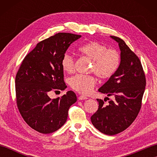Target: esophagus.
Listing matches in <instances>:
<instances>
[{
	"label": "esophagus",
	"mask_w": 157,
	"mask_h": 157,
	"mask_svg": "<svg viewBox=\"0 0 157 157\" xmlns=\"http://www.w3.org/2000/svg\"><path fill=\"white\" fill-rule=\"evenodd\" d=\"M87 98H88L86 97V96H83V95H80V96H78V99L80 100V101H82V100H86Z\"/></svg>",
	"instance_id": "34e87169"
}]
</instances>
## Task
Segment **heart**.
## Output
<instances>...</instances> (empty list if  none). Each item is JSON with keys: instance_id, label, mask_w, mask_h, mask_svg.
I'll return each instance as SVG.
<instances>
[{"instance_id": "obj_1", "label": "heart", "mask_w": 157, "mask_h": 157, "mask_svg": "<svg viewBox=\"0 0 157 157\" xmlns=\"http://www.w3.org/2000/svg\"><path fill=\"white\" fill-rule=\"evenodd\" d=\"M79 51L92 61L90 71L98 78L108 79L115 74L120 65V56L115 50L108 49L106 45L98 42L91 41L79 46ZM61 66L64 71L71 73L74 70V59L68 53L61 60ZM69 84L75 91L83 94H89L92 92L96 80L92 75H75L69 79Z\"/></svg>"}]
</instances>
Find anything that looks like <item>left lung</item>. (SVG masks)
I'll return each instance as SVG.
<instances>
[{"mask_svg": "<svg viewBox=\"0 0 157 157\" xmlns=\"http://www.w3.org/2000/svg\"><path fill=\"white\" fill-rule=\"evenodd\" d=\"M118 43L121 61L117 71L98 91L114 100L105 106L97 99L98 109L91 117V121L98 131L113 136L124 131L134 122L142 105L146 78L141 62L122 39L111 36Z\"/></svg>", "mask_w": 157, "mask_h": 157, "instance_id": "8db88e82", "label": "left lung"}]
</instances>
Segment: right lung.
<instances>
[{
    "instance_id": "obj_1",
    "label": "right lung",
    "mask_w": 157,
    "mask_h": 157,
    "mask_svg": "<svg viewBox=\"0 0 157 157\" xmlns=\"http://www.w3.org/2000/svg\"><path fill=\"white\" fill-rule=\"evenodd\" d=\"M81 35L58 33L38 43L23 60L15 77L17 105L29 126L42 134L52 133L65 124L70 106L77 101L73 91L51 99L52 90H63L61 60Z\"/></svg>"
}]
</instances>
